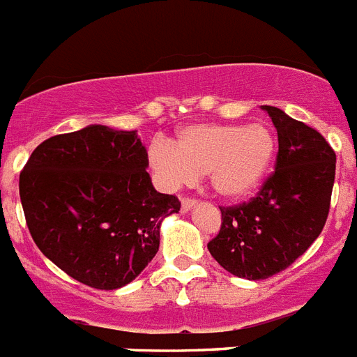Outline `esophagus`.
Wrapping results in <instances>:
<instances>
[{"label":"esophagus","mask_w":357,"mask_h":357,"mask_svg":"<svg viewBox=\"0 0 357 357\" xmlns=\"http://www.w3.org/2000/svg\"><path fill=\"white\" fill-rule=\"evenodd\" d=\"M195 206H197V200L195 199H184L182 200V213H188V211H191V209L195 208Z\"/></svg>","instance_id":"esophagus-1"}]
</instances>
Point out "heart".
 <instances>
[{
  "label": "heart",
  "instance_id": "b5f03b06",
  "mask_svg": "<svg viewBox=\"0 0 357 357\" xmlns=\"http://www.w3.org/2000/svg\"><path fill=\"white\" fill-rule=\"evenodd\" d=\"M278 142L266 124H193L182 128L175 146L155 141L149 166L166 190L191 184L208 175L218 197L238 200L257 191L266 181Z\"/></svg>",
  "mask_w": 357,
  "mask_h": 357
}]
</instances>
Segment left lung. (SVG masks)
I'll list each match as a JSON object with an SVG mask.
<instances>
[{"label":"left lung","instance_id":"obj_1","mask_svg":"<svg viewBox=\"0 0 357 357\" xmlns=\"http://www.w3.org/2000/svg\"><path fill=\"white\" fill-rule=\"evenodd\" d=\"M266 109L278 132L274 173L249 202L220 208L222 225L208 243L225 271L266 280L287 269L324 229L336 175V153L314 128L274 106Z\"/></svg>","mask_w":357,"mask_h":357}]
</instances>
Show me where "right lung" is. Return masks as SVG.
<instances>
[{"label": "right lung", "mask_w": 357, "mask_h": 357, "mask_svg": "<svg viewBox=\"0 0 357 357\" xmlns=\"http://www.w3.org/2000/svg\"><path fill=\"white\" fill-rule=\"evenodd\" d=\"M146 167L135 132L91 124L41 142L20 173L39 251L88 287L114 291L135 280L157 255L162 220L181 211Z\"/></svg>", "instance_id": "obj_1"}]
</instances>
